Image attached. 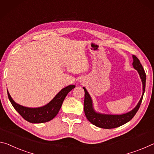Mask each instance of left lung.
<instances>
[{
    "label": "left lung",
    "instance_id": "1",
    "mask_svg": "<svg viewBox=\"0 0 154 154\" xmlns=\"http://www.w3.org/2000/svg\"><path fill=\"white\" fill-rule=\"evenodd\" d=\"M133 67L137 69L143 82V95L141 97L139 102L138 103L137 106L130 112L120 115H102L95 112L92 106V100L91 99L89 94H88L86 89L83 87L85 90V100H84V110L87 119L95 126L104 129H111L119 127L127 122H129L134 117V116L139 109L141 102L143 100V97L144 95L145 90V82L146 74L145 70L141 65L139 59L133 55Z\"/></svg>",
    "mask_w": 154,
    "mask_h": 154
}]
</instances>
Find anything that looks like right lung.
I'll list each match as a JSON object with an SVG mask.
<instances>
[{
  "label": "right lung",
  "mask_w": 154,
  "mask_h": 154,
  "mask_svg": "<svg viewBox=\"0 0 154 154\" xmlns=\"http://www.w3.org/2000/svg\"><path fill=\"white\" fill-rule=\"evenodd\" d=\"M74 88H75V85H69L65 87L47 105L36 108H27L17 104L12 99L8 91L7 94L12 106L25 120L32 123H40L49 122L56 117L65 97Z\"/></svg>",
  "instance_id": "add662e5"
}]
</instances>
